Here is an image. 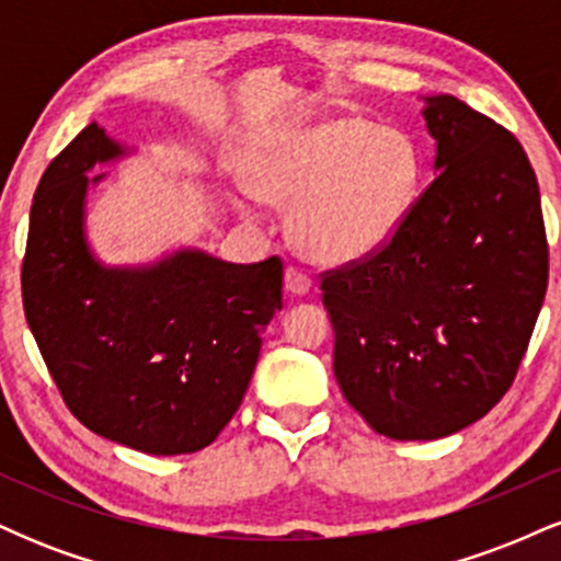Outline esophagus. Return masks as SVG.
<instances>
[{
	"instance_id": "obj_1",
	"label": "esophagus",
	"mask_w": 561,
	"mask_h": 561,
	"mask_svg": "<svg viewBox=\"0 0 561 561\" xmlns=\"http://www.w3.org/2000/svg\"><path fill=\"white\" fill-rule=\"evenodd\" d=\"M285 287L289 295H306L313 287V279L298 266H287L285 272Z\"/></svg>"
}]
</instances>
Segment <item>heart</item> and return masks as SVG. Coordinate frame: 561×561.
<instances>
[{"instance_id": "1", "label": "heart", "mask_w": 561, "mask_h": 561, "mask_svg": "<svg viewBox=\"0 0 561 561\" xmlns=\"http://www.w3.org/2000/svg\"><path fill=\"white\" fill-rule=\"evenodd\" d=\"M420 152L396 128L321 118L272 128L244 156L237 205H289V234L317 263H351L385 248L420 190Z\"/></svg>"}]
</instances>
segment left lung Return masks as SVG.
I'll use <instances>...</instances> for the list:
<instances>
[{"mask_svg":"<svg viewBox=\"0 0 561 561\" xmlns=\"http://www.w3.org/2000/svg\"><path fill=\"white\" fill-rule=\"evenodd\" d=\"M433 184L398 234L321 274L345 401L392 440L482 420L517 377L549 282L538 179L504 126L424 96Z\"/></svg>","mask_w":561,"mask_h":561,"instance_id":"obj_1","label":"left lung"}]
</instances>
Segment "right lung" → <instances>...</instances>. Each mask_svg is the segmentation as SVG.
Instances as JSON below:
<instances>
[{"label": "right lung", "instance_id": "obj_1", "mask_svg": "<svg viewBox=\"0 0 561 561\" xmlns=\"http://www.w3.org/2000/svg\"><path fill=\"white\" fill-rule=\"evenodd\" d=\"M124 152L89 124L44 171L21 272L25 319L83 427L141 454H195L240 409L285 272L276 255L244 266L203 250L102 266L83 205L105 173H87Z\"/></svg>", "mask_w": 561, "mask_h": 561}]
</instances>
